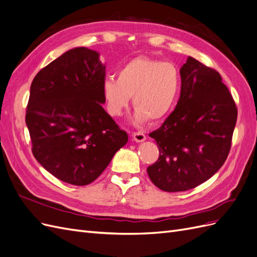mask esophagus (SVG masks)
Returning <instances> with one entry per match:
<instances>
[{
  "label": "esophagus",
  "instance_id": "obj_1",
  "mask_svg": "<svg viewBox=\"0 0 257 257\" xmlns=\"http://www.w3.org/2000/svg\"><path fill=\"white\" fill-rule=\"evenodd\" d=\"M133 139L137 143H142L146 141V135L143 132H135V133H133Z\"/></svg>",
  "mask_w": 257,
  "mask_h": 257
}]
</instances>
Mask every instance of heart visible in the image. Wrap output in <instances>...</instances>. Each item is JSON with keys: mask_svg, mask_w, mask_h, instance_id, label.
Masks as SVG:
<instances>
[{"mask_svg": "<svg viewBox=\"0 0 257 257\" xmlns=\"http://www.w3.org/2000/svg\"><path fill=\"white\" fill-rule=\"evenodd\" d=\"M181 78L172 62L138 57L124 65L118 79L108 77L102 84L108 111L120 115L133 98L134 121L157 122L169 113L180 91Z\"/></svg>", "mask_w": 257, "mask_h": 257, "instance_id": "heart-1", "label": "heart"}]
</instances>
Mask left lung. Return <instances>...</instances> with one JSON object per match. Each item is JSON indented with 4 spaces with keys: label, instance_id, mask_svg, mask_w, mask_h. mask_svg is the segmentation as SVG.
Returning a JSON list of instances; mask_svg holds the SVG:
<instances>
[{
    "label": "left lung",
    "instance_id": "left-lung-1",
    "mask_svg": "<svg viewBox=\"0 0 257 257\" xmlns=\"http://www.w3.org/2000/svg\"><path fill=\"white\" fill-rule=\"evenodd\" d=\"M181 93L175 110L149 134L159 160L147 168L150 180L165 192L196 188L226 161L238 110L215 69L189 57L180 68Z\"/></svg>",
    "mask_w": 257,
    "mask_h": 257
}]
</instances>
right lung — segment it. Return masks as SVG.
<instances>
[{"label":"right lung","mask_w":257,"mask_h":257,"mask_svg":"<svg viewBox=\"0 0 257 257\" xmlns=\"http://www.w3.org/2000/svg\"><path fill=\"white\" fill-rule=\"evenodd\" d=\"M105 75L99 54L79 47L42 68L31 84L26 123L32 152L61 181L93 182L127 143L102 106Z\"/></svg>","instance_id":"right-lung-1"}]
</instances>
